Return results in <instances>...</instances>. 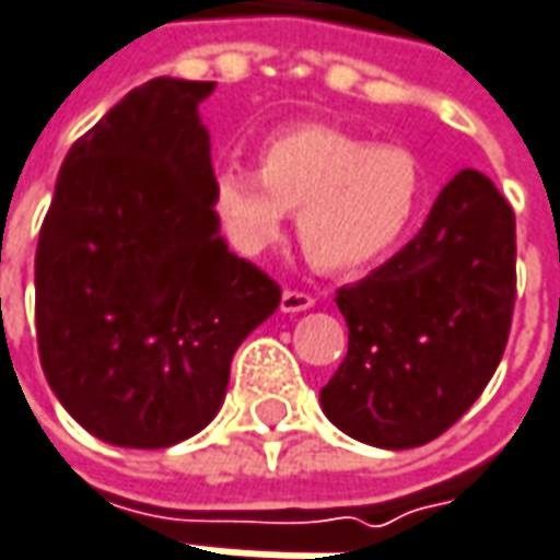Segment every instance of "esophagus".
Wrapping results in <instances>:
<instances>
[{"label":"esophagus","mask_w":560,"mask_h":560,"mask_svg":"<svg viewBox=\"0 0 560 560\" xmlns=\"http://www.w3.org/2000/svg\"><path fill=\"white\" fill-rule=\"evenodd\" d=\"M314 308V295L305 290H283V299H280V312L299 314Z\"/></svg>","instance_id":"esophagus-1"}]
</instances>
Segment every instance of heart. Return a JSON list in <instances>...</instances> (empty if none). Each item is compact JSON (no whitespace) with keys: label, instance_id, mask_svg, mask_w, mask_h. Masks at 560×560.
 Returning a JSON list of instances; mask_svg holds the SVG:
<instances>
[{"label":"heart","instance_id":"obj_1","mask_svg":"<svg viewBox=\"0 0 560 560\" xmlns=\"http://www.w3.org/2000/svg\"><path fill=\"white\" fill-rule=\"evenodd\" d=\"M258 171L226 162L211 177V211L240 255H261L299 211V243L317 268L358 270L415 230L427 174L405 145H374L327 124H302L261 145Z\"/></svg>","mask_w":560,"mask_h":560}]
</instances>
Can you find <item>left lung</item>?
<instances>
[{
  "label": "left lung",
  "instance_id": "1",
  "mask_svg": "<svg viewBox=\"0 0 560 560\" xmlns=\"http://www.w3.org/2000/svg\"><path fill=\"white\" fill-rule=\"evenodd\" d=\"M514 258L511 205L486 174L464 167L408 246L336 292L349 352L320 389L324 415L376 448L442 436L502 361Z\"/></svg>",
  "mask_w": 560,
  "mask_h": 560
}]
</instances>
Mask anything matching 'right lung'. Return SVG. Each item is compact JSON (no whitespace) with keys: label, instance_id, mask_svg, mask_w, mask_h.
Listing matches in <instances>:
<instances>
[{"label":"right lung","instance_id":"obj_1","mask_svg":"<svg viewBox=\"0 0 560 560\" xmlns=\"http://www.w3.org/2000/svg\"><path fill=\"white\" fill-rule=\"evenodd\" d=\"M208 80L155 77L71 145L36 246V346L65 411L124 448L211 423L280 287L211 211Z\"/></svg>","mask_w":560,"mask_h":560}]
</instances>
